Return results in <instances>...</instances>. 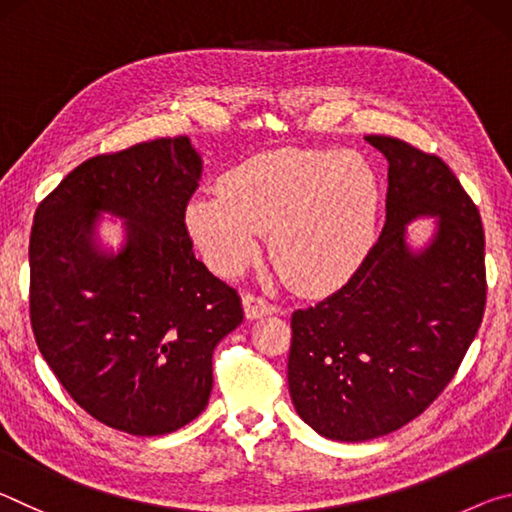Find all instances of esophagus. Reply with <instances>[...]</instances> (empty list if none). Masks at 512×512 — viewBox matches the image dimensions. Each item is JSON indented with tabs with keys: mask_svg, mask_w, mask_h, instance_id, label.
<instances>
[{
	"mask_svg": "<svg viewBox=\"0 0 512 512\" xmlns=\"http://www.w3.org/2000/svg\"><path fill=\"white\" fill-rule=\"evenodd\" d=\"M244 311H246V318L255 320L268 314H275V305L262 296H255V293H244Z\"/></svg>",
	"mask_w": 512,
	"mask_h": 512,
	"instance_id": "1",
	"label": "esophagus"
}]
</instances>
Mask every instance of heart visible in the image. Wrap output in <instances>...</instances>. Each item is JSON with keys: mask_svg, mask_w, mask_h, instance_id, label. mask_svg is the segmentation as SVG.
<instances>
[{"mask_svg": "<svg viewBox=\"0 0 512 512\" xmlns=\"http://www.w3.org/2000/svg\"><path fill=\"white\" fill-rule=\"evenodd\" d=\"M379 183L359 153L280 149L237 164L219 194L189 205L187 228L219 273H237L271 235L284 280L323 291L350 277L375 237Z\"/></svg>", "mask_w": 512, "mask_h": 512, "instance_id": "b5f03b06", "label": "heart"}]
</instances>
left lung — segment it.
Returning <instances> with one entry per match:
<instances>
[{
  "mask_svg": "<svg viewBox=\"0 0 512 512\" xmlns=\"http://www.w3.org/2000/svg\"><path fill=\"white\" fill-rule=\"evenodd\" d=\"M366 142L388 160L384 230L339 291L291 316L293 406L341 443L418 418L456 375L485 309L481 216L452 169L397 137ZM420 215L437 228L415 251L405 228Z\"/></svg>",
  "mask_w": 512,
  "mask_h": 512,
  "instance_id": "left-lung-1",
  "label": "left lung"
}]
</instances>
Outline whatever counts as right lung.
I'll return each mask as SVG.
<instances>
[{
    "instance_id": "obj_1",
    "label": "right lung",
    "mask_w": 512,
    "mask_h": 512,
    "mask_svg": "<svg viewBox=\"0 0 512 512\" xmlns=\"http://www.w3.org/2000/svg\"><path fill=\"white\" fill-rule=\"evenodd\" d=\"M203 173L189 137L85 160L38 205L29 241L40 354L92 418L162 436L201 415L212 354L244 320L237 291L198 262L185 210ZM101 211L126 218L117 254Z\"/></svg>"
}]
</instances>
